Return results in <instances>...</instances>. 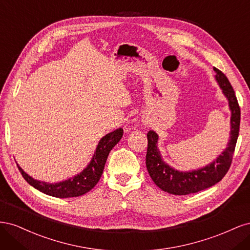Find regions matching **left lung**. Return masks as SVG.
Returning a JSON list of instances; mask_svg holds the SVG:
<instances>
[{"label": "left lung", "mask_w": 250, "mask_h": 250, "mask_svg": "<svg viewBox=\"0 0 250 250\" xmlns=\"http://www.w3.org/2000/svg\"><path fill=\"white\" fill-rule=\"evenodd\" d=\"M216 72L215 79L222 89L223 95L229 101L230 109V132L229 140L221 154L215 161L192 171H178L165 163L161 151L157 147L158 135L155 131L150 130L147 133L148 148L146 154V166L150 177L154 184L163 191L173 195H188L213 187L220 181L228 173L231 161L237 140L239 137L241 111L237 97L233 88L225 75L214 67Z\"/></svg>", "instance_id": "8db88e82"}]
</instances>
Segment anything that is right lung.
<instances>
[{
	"instance_id": "1",
	"label": "right lung",
	"mask_w": 250,
	"mask_h": 250,
	"mask_svg": "<svg viewBox=\"0 0 250 250\" xmlns=\"http://www.w3.org/2000/svg\"><path fill=\"white\" fill-rule=\"evenodd\" d=\"M122 128H118V129L104 135L99 141V143H98L96 151L92 157V161L86 166V168L83 169V171H81L74 177L60 181V183L50 184L34 179L33 177L28 175L20 167L19 164L17 165L21 174L27 183L30 186L35 188L36 190L42 192L43 194H47L57 198L78 197V196H81L92 190L98 184V181H99L103 173L104 166L105 163H106L110 150L117 145L120 140L122 139Z\"/></svg>"
}]
</instances>
